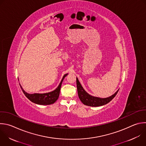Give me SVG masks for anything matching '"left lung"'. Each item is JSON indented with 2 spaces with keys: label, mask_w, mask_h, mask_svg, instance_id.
Masks as SVG:
<instances>
[{
  "label": "left lung",
  "mask_w": 146,
  "mask_h": 146,
  "mask_svg": "<svg viewBox=\"0 0 146 146\" xmlns=\"http://www.w3.org/2000/svg\"><path fill=\"white\" fill-rule=\"evenodd\" d=\"M76 84L78 95L81 102L84 104L90 107H99L108 103L115 98L119 90V89L115 94L109 97V98L102 99L92 96L87 93L83 89L77 78H76Z\"/></svg>",
  "instance_id": "8db88e82"
}]
</instances>
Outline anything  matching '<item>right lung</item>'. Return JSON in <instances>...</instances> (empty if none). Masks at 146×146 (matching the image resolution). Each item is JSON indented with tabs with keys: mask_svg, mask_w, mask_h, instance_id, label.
Listing matches in <instances>:
<instances>
[{
	"mask_svg": "<svg viewBox=\"0 0 146 146\" xmlns=\"http://www.w3.org/2000/svg\"><path fill=\"white\" fill-rule=\"evenodd\" d=\"M68 75V74H66L64 76L60 85L58 86L57 88L56 89L54 90L49 92V93H43V94H40V93H34V94H29L26 93L22 88L21 86V88L26 96V98L30 100L31 102L33 103H34L37 104L39 105H50L54 103L57 99H58V97L60 95V89L61 86L62 82L63 81V80L64 78Z\"/></svg>",
	"mask_w": 146,
	"mask_h": 146,
	"instance_id": "add662e5",
	"label": "right lung"
}]
</instances>
